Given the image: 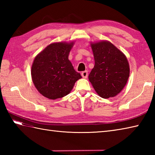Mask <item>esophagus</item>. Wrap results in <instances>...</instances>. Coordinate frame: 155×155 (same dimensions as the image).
Here are the masks:
<instances>
[{"label":"esophagus","mask_w":155,"mask_h":155,"mask_svg":"<svg viewBox=\"0 0 155 155\" xmlns=\"http://www.w3.org/2000/svg\"><path fill=\"white\" fill-rule=\"evenodd\" d=\"M81 75L82 77H83L84 78H87L88 77V71H85L81 72Z\"/></svg>","instance_id":"obj_1"}]
</instances>
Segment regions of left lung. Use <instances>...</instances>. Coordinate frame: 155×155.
I'll use <instances>...</instances> for the list:
<instances>
[{
    "label": "left lung",
    "instance_id": "1",
    "mask_svg": "<svg viewBox=\"0 0 155 155\" xmlns=\"http://www.w3.org/2000/svg\"><path fill=\"white\" fill-rule=\"evenodd\" d=\"M94 66L88 79L96 93L103 98L114 97L126 85L129 64L123 52L108 41L91 42Z\"/></svg>",
    "mask_w": 155,
    "mask_h": 155
}]
</instances>
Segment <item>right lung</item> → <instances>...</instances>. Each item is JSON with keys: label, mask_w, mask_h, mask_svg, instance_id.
<instances>
[{"label": "right lung", "mask_w": 155, "mask_h": 155, "mask_svg": "<svg viewBox=\"0 0 155 155\" xmlns=\"http://www.w3.org/2000/svg\"><path fill=\"white\" fill-rule=\"evenodd\" d=\"M74 42H53L36 56L31 67L34 85L42 96L55 100L71 93L82 78L76 71L68 55Z\"/></svg>", "instance_id": "add662e5"}]
</instances>
